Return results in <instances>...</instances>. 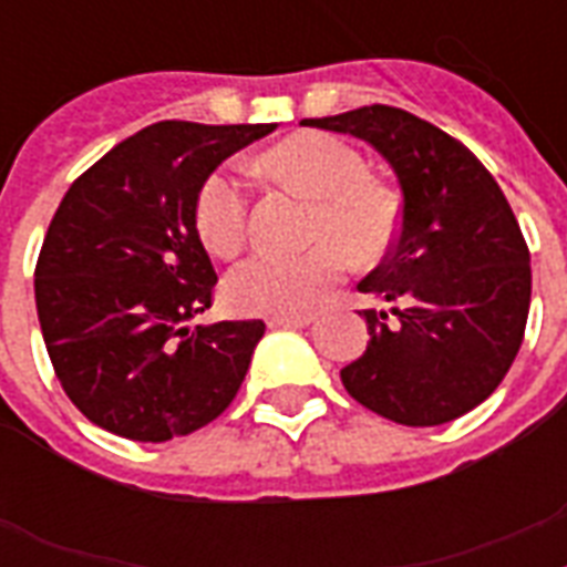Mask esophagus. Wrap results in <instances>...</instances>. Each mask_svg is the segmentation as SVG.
Instances as JSON below:
<instances>
[{"label": "esophagus", "mask_w": 567, "mask_h": 567, "mask_svg": "<svg viewBox=\"0 0 567 567\" xmlns=\"http://www.w3.org/2000/svg\"><path fill=\"white\" fill-rule=\"evenodd\" d=\"M311 315H279V318H267V327H309Z\"/></svg>", "instance_id": "esophagus-1"}]
</instances>
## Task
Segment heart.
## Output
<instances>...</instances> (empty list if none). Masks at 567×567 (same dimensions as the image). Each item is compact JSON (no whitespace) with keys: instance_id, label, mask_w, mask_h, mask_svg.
Segmentation results:
<instances>
[{"instance_id":"obj_1","label":"heart","mask_w":567,"mask_h":567,"mask_svg":"<svg viewBox=\"0 0 567 567\" xmlns=\"http://www.w3.org/2000/svg\"><path fill=\"white\" fill-rule=\"evenodd\" d=\"M274 179L315 199L300 256L258 252L235 265L223 293L240 315H309L355 261H373L391 247L396 203L371 179V164L353 146L323 132H300L261 158ZM249 190L238 173H208L194 196V229L212 256H235L247 240Z\"/></svg>"}]
</instances>
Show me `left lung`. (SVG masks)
Wrapping results in <instances>:
<instances>
[{"label":"left lung","mask_w":567,"mask_h":567,"mask_svg":"<svg viewBox=\"0 0 567 567\" xmlns=\"http://www.w3.org/2000/svg\"><path fill=\"white\" fill-rule=\"evenodd\" d=\"M362 137L394 167L403 205L394 244L359 291L368 350L341 371L347 394L405 426L456 421L494 394L524 341L527 240L501 185L465 144L391 105L302 120Z\"/></svg>","instance_id":"1"}]
</instances>
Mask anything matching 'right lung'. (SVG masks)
<instances>
[{
  "label": "right lung",
  "instance_id": "add662e5",
  "mask_svg": "<svg viewBox=\"0 0 567 567\" xmlns=\"http://www.w3.org/2000/svg\"><path fill=\"white\" fill-rule=\"evenodd\" d=\"M162 120L70 185L34 267L47 353L73 405L132 441H171L226 412L261 320L188 327L212 309L194 196L214 167L274 132Z\"/></svg>",
  "mask_w": 567,
  "mask_h": 567
}]
</instances>
